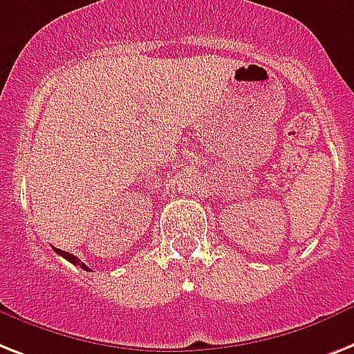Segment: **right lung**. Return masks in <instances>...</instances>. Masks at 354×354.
Returning a JSON list of instances; mask_svg holds the SVG:
<instances>
[{"instance_id": "right-lung-1", "label": "right lung", "mask_w": 354, "mask_h": 354, "mask_svg": "<svg viewBox=\"0 0 354 354\" xmlns=\"http://www.w3.org/2000/svg\"><path fill=\"white\" fill-rule=\"evenodd\" d=\"M54 251L57 252V254H59V257H63L65 258V260H68L71 261V263H74V266H80L83 269V271H91V269H88L87 266H85V263H83L82 260H80V258H76L74 257V254H71V252H67V251H62V249H56V247H54Z\"/></svg>"}]
</instances>
